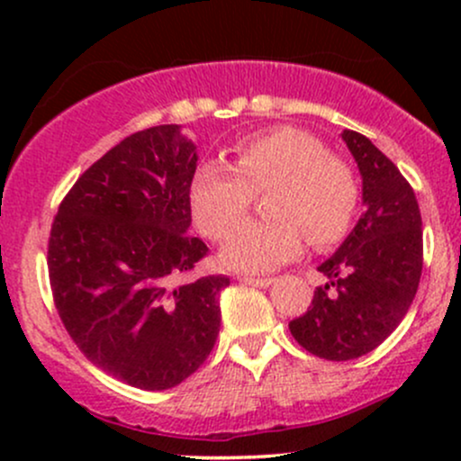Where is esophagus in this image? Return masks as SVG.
Returning a JSON list of instances; mask_svg holds the SVG:
<instances>
[{
  "label": "esophagus",
  "instance_id": "obj_1",
  "mask_svg": "<svg viewBox=\"0 0 461 461\" xmlns=\"http://www.w3.org/2000/svg\"><path fill=\"white\" fill-rule=\"evenodd\" d=\"M240 282L247 285H256V288H267V285L273 284V277H251V275H245V277H240Z\"/></svg>",
  "mask_w": 461,
  "mask_h": 461
}]
</instances>
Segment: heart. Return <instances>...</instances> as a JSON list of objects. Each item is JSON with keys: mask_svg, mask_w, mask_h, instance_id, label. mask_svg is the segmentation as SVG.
Listing matches in <instances>:
<instances>
[{"mask_svg": "<svg viewBox=\"0 0 461 461\" xmlns=\"http://www.w3.org/2000/svg\"><path fill=\"white\" fill-rule=\"evenodd\" d=\"M256 194H267L272 219L233 227ZM359 179L345 158L333 156L319 136L273 128L231 147L230 167L205 162L190 184V210L201 234L227 238L221 262L234 271L262 273L303 251L305 236L316 249L345 240L359 210Z\"/></svg>", "mask_w": 461, "mask_h": 461, "instance_id": "b5f03b06", "label": "heart"}]
</instances>
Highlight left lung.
<instances>
[{"instance_id": "left-lung-1", "label": "left lung", "mask_w": 461, "mask_h": 461, "mask_svg": "<svg viewBox=\"0 0 461 461\" xmlns=\"http://www.w3.org/2000/svg\"><path fill=\"white\" fill-rule=\"evenodd\" d=\"M362 173L364 210L342 247L319 267L330 284L290 321L305 351L331 362L366 356L410 310L422 273V219L410 182L359 131H342Z\"/></svg>"}]
</instances>
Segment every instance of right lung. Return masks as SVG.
<instances>
[{"instance_id":"obj_1","label":"right lung","mask_w":461,"mask_h":461,"mask_svg":"<svg viewBox=\"0 0 461 461\" xmlns=\"http://www.w3.org/2000/svg\"><path fill=\"white\" fill-rule=\"evenodd\" d=\"M194 145L177 125L136 131L91 164L58 205L47 271L79 351L121 382L168 390L197 370L221 330L225 275L190 227Z\"/></svg>"}]
</instances>
